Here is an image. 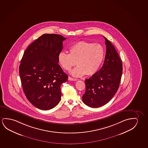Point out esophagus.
<instances>
[{
    "label": "esophagus",
    "mask_w": 148,
    "mask_h": 148,
    "mask_svg": "<svg viewBox=\"0 0 148 148\" xmlns=\"http://www.w3.org/2000/svg\"><path fill=\"white\" fill-rule=\"evenodd\" d=\"M69 80H70V81H77V80L76 79H73V77H69Z\"/></svg>",
    "instance_id": "34e87169"
}]
</instances>
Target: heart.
Here are the masks:
<instances>
[{
  "label": "heart",
  "mask_w": 148,
  "mask_h": 148,
  "mask_svg": "<svg viewBox=\"0 0 148 148\" xmlns=\"http://www.w3.org/2000/svg\"><path fill=\"white\" fill-rule=\"evenodd\" d=\"M69 53L61 52L58 55L60 65L65 71H69L77 64V66L70 71L75 77L93 75L97 72L104 57V49L100 44L81 41L73 45Z\"/></svg>",
  "instance_id": "obj_1"
}]
</instances>
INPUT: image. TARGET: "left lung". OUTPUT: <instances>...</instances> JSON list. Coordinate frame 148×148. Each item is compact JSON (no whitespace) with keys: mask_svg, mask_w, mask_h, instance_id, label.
Listing matches in <instances>:
<instances>
[{"mask_svg":"<svg viewBox=\"0 0 148 148\" xmlns=\"http://www.w3.org/2000/svg\"><path fill=\"white\" fill-rule=\"evenodd\" d=\"M106 53L104 64L100 70L85 79L86 91L82 97L85 104L97 108L112 99L119 88L123 65L113 45L104 37Z\"/></svg>","mask_w":148,"mask_h":148,"instance_id":"1","label":"left lung"}]
</instances>
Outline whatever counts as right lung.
<instances>
[{
    "label": "right lung",
    "mask_w": 148,
    "mask_h": 148,
    "mask_svg": "<svg viewBox=\"0 0 148 148\" xmlns=\"http://www.w3.org/2000/svg\"><path fill=\"white\" fill-rule=\"evenodd\" d=\"M66 39L58 34H43L29 45L21 60L19 75L23 92L31 104L41 110L57 105L61 84L68 79L58 64L62 42Z\"/></svg>",
    "instance_id": "obj_1"
}]
</instances>
